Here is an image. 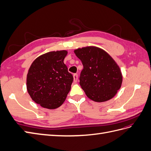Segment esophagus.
Returning <instances> with one entry per match:
<instances>
[{"mask_svg": "<svg viewBox=\"0 0 151 151\" xmlns=\"http://www.w3.org/2000/svg\"><path fill=\"white\" fill-rule=\"evenodd\" d=\"M73 81H74V83H76L78 81V74H77V73H74V74L73 75Z\"/></svg>", "mask_w": 151, "mask_h": 151, "instance_id": "esophagus-1", "label": "esophagus"}]
</instances>
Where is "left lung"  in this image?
I'll return each instance as SVG.
<instances>
[{
	"mask_svg": "<svg viewBox=\"0 0 151 151\" xmlns=\"http://www.w3.org/2000/svg\"><path fill=\"white\" fill-rule=\"evenodd\" d=\"M74 53L83 65L79 84L86 96L99 102L112 99L122 83V73L113 59L96 47L78 49Z\"/></svg>",
	"mask_w": 151,
	"mask_h": 151,
	"instance_id": "8db88e82",
	"label": "left lung"
}]
</instances>
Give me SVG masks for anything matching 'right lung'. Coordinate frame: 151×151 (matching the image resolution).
Listing matches in <instances>:
<instances>
[{
    "label": "right lung",
    "instance_id": "add662e5",
    "mask_svg": "<svg viewBox=\"0 0 151 151\" xmlns=\"http://www.w3.org/2000/svg\"><path fill=\"white\" fill-rule=\"evenodd\" d=\"M67 54V50L44 54L36 58L29 69L27 91L43 108H59L70 90L73 78L63 62Z\"/></svg>",
    "mask_w": 151,
    "mask_h": 151
}]
</instances>
